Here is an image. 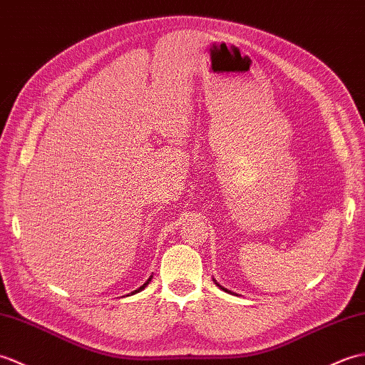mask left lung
Returning a JSON list of instances; mask_svg holds the SVG:
<instances>
[{
    "instance_id": "1",
    "label": "left lung",
    "mask_w": 365,
    "mask_h": 365,
    "mask_svg": "<svg viewBox=\"0 0 365 365\" xmlns=\"http://www.w3.org/2000/svg\"><path fill=\"white\" fill-rule=\"evenodd\" d=\"M214 282H215V284H217V286H218V287H220V289H222V290H225V292H230V294H232V292H231V290H228V289H225V287H222V286H220V284H218V282H217V281H215V279H214Z\"/></svg>"
}]
</instances>
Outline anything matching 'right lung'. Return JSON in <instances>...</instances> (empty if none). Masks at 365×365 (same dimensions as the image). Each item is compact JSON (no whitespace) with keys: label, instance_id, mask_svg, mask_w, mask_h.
<instances>
[{"label":"right lung","instance_id":"right-lung-1","mask_svg":"<svg viewBox=\"0 0 365 365\" xmlns=\"http://www.w3.org/2000/svg\"><path fill=\"white\" fill-rule=\"evenodd\" d=\"M150 281H151V277H150V279H148L147 282H145V284H143V286H140L139 289H137V290H134V292H131V295H134V294H137V292H140V290H143L145 287H147V284H148V282H150Z\"/></svg>","mask_w":365,"mask_h":365}]
</instances>
